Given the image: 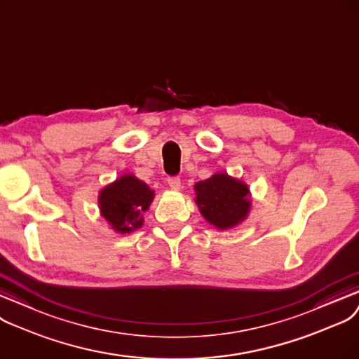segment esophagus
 <instances>
[{
  "mask_svg": "<svg viewBox=\"0 0 359 359\" xmlns=\"http://www.w3.org/2000/svg\"><path fill=\"white\" fill-rule=\"evenodd\" d=\"M168 184L170 187V190H174V191L181 190V180L178 177H169Z\"/></svg>",
  "mask_w": 359,
  "mask_h": 359,
  "instance_id": "obj_1",
  "label": "esophagus"
}]
</instances>
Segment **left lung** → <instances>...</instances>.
Returning a JSON list of instances; mask_svg holds the SVG:
<instances>
[{
  "instance_id": "1",
  "label": "left lung",
  "mask_w": 359,
  "mask_h": 359,
  "mask_svg": "<svg viewBox=\"0 0 359 359\" xmlns=\"http://www.w3.org/2000/svg\"><path fill=\"white\" fill-rule=\"evenodd\" d=\"M196 203L209 224L228 229L243 222L250 209L248 189L241 181L226 174H215L194 185Z\"/></svg>"
}]
</instances>
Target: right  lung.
I'll use <instances>...</instances> for the list:
<instances>
[{"label": "right lung", "mask_w": 359, "mask_h": 359, "mask_svg": "<svg viewBox=\"0 0 359 359\" xmlns=\"http://www.w3.org/2000/svg\"><path fill=\"white\" fill-rule=\"evenodd\" d=\"M153 191L133 175H124L102 190L99 206L102 216L121 233L131 232L143 225V212L149 209Z\"/></svg>", "instance_id": "1"}]
</instances>
